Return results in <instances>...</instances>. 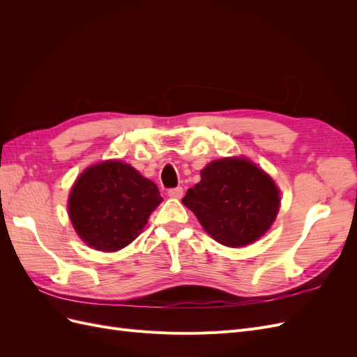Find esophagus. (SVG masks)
Listing matches in <instances>:
<instances>
[{"label":"esophagus","instance_id":"esophagus-1","mask_svg":"<svg viewBox=\"0 0 357 357\" xmlns=\"http://www.w3.org/2000/svg\"><path fill=\"white\" fill-rule=\"evenodd\" d=\"M168 195L171 197V198H181L183 197V188H172V189H169L168 190Z\"/></svg>","mask_w":357,"mask_h":357}]
</instances>
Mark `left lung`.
<instances>
[{
    "mask_svg": "<svg viewBox=\"0 0 357 357\" xmlns=\"http://www.w3.org/2000/svg\"><path fill=\"white\" fill-rule=\"evenodd\" d=\"M181 202L215 241L243 247L261 238L273 225L280 193L273 178L250 160L225 158L201 171V181Z\"/></svg>",
    "mask_w": 357,
    "mask_h": 357,
    "instance_id": "left-lung-1",
    "label": "left lung"
}]
</instances>
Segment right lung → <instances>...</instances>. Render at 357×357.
<instances>
[{"label": "right lung", "instance_id": "obj_1", "mask_svg": "<svg viewBox=\"0 0 357 357\" xmlns=\"http://www.w3.org/2000/svg\"><path fill=\"white\" fill-rule=\"evenodd\" d=\"M162 197L152 180L131 165L107 160L89 167L70 193L75 232L96 250L116 252L142 234Z\"/></svg>", "mask_w": 357, "mask_h": 357}]
</instances>
